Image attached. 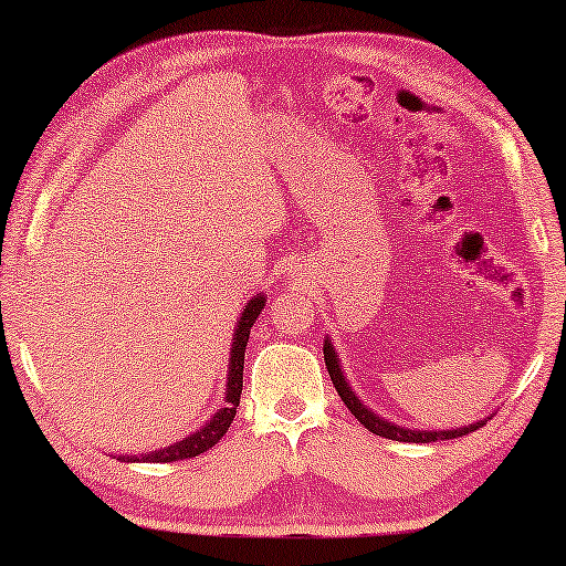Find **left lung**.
Here are the masks:
<instances>
[{
  "label": "left lung",
  "mask_w": 566,
  "mask_h": 566,
  "mask_svg": "<svg viewBox=\"0 0 566 566\" xmlns=\"http://www.w3.org/2000/svg\"><path fill=\"white\" fill-rule=\"evenodd\" d=\"M324 363H327L329 378H332V384H335L339 399H343L347 409H350V412L355 415V420H358L360 424H366V430L376 432V436H381V438L401 440V443H436V440H453V438L469 436V432L482 428V424H486V420H490V417H484V420H476V422L463 424V428H453V430H417V428L409 430V428H401V424H397V422H389V420H384V417H378L374 409H368L366 405H363L360 397H355L353 386L347 384L343 363H339V355H337L335 345H332L329 337H324Z\"/></svg>",
  "instance_id": "left-lung-1"
}]
</instances>
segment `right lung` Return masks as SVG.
<instances>
[{"mask_svg": "<svg viewBox=\"0 0 566 566\" xmlns=\"http://www.w3.org/2000/svg\"><path fill=\"white\" fill-rule=\"evenodd\" d=\"M265 293H258V296L250 298V304L244 306L242 316H239L237 329H234V343H231V353H229V374H227V391H223V407L216 409L203 428L190 432L188 438L177 440L172 446L159 448V451H149V453H138V455H118V461H151V463H169V461H182V459H192V455H200L208 448H213L219 440L227 436V430L231 428V420H234L237 407H239V397H242V374H244V350L247 343H250V329L258 316L265 308Z\"/></svg>", "mask_w": 566, "mask_h": 566, "instance_id": "1", "label": "right lung"}]
</instances>
